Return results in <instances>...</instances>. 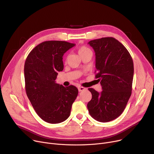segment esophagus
Masks as SVG:
<instances>
[{
	"label": "esophagus",
	"mask_w": 154,
	"mask_h": 154,
	"mask_svg": "<svg viewBox=\"0 0 154 154\" xmlns=\"http://www.w3.org/2000/svg\"><path fill=\"white\" fill-rule=\"evenodd\" d=\"M85 89H86V88H84V87H82V86H79V87H78V91H79V92H81V91H84V90H85Z\"/></svg>",
	"instance_id": "esophagus-1"
}]
</instances>
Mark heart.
<instances>
[{
  "mask_svg": "<svg viewBox=\"0 0 154 154\" xmlns=\"http://www.w3.org/2000/svg\"><path fill=\"white\" fill-rule=\"evenodd\" d=\"M90 51H91L90 50V49H89L88 47L85 46H80L78 49V54L80 56H81L82 55L86 54L88 52H90Z\"/></svg>",
  "mask_w": 154,
  "mask_h": 154,
  "instance_id": "heart-1",
  "label": "heart"
}]
</instances>
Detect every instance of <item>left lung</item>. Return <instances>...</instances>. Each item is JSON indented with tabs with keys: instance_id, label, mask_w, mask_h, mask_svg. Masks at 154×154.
Segmentation results:
<instances>
[{
	"instance_id": "1",
	"label": "left lung",
	"mask_w": 154,
	"mask_h": 154,
	"mask_svg": "<svg viewBox=\"0 0 154 154\" xmlns=\"http://www.w3.org/2000/svg\"><path fill=\"white\" fill-rule=\"evenodd\" d=\"M95 53V78L102 91H89L92 99L88 103L90 115L96 121L107 122L120 116L131 94L133 62L128 50L113 37L90 41Z\"/></svg>"
}]
</instances>
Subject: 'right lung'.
Segmentation results:
<instances>
[{
    "instance_id": "add662e5",
    "label": "right lung",
    "mask_w": 154,
    "mask_h": 154,
    "mask_svg": "<svg viewBox=\"0 0 154 154\" xmlns=\"http://www.w3.org/2000/svg\"><path fill=\"white\" fill-rule=\"evenodd\" d=\"M74 46L64 41H46L34 48L26 60V94L37 114L46 122L65 121L78 96L75 86L65 88L55 81L58 72L63 69L64 53Z\"/></svg>"
}]
</instances>
